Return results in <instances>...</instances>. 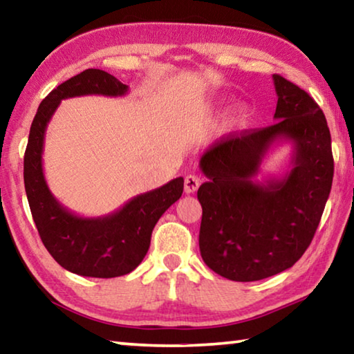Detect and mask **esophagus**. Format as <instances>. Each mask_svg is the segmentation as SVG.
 I'll return each mask as SVG.
<instances>
[{
  "mask_svg": "<svg viewBox=\"0 0 354 354\" xmlns=\"http://www.w3.org/2000/svg\"><path fill=\"white\" fill-rule=\"evenodd\" d=\"M200 183L201 179L196 176V175H187L184 179V190L185 194H194V192H196V189L200 187Z\"/></svg>",
  "mask_w": 354,
  "mask_h": 354,
  "instance_id": "esophagus-1",
  "label": "esophagus"
}]
</instances>
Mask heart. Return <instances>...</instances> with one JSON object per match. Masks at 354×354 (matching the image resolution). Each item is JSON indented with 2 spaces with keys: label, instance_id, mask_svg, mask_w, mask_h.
Instances as JSON below:
<instances>
[{
  "label": "heart",
  "instance_id": "1",
  "mask_svg": "<svg viewBox=\"0 0 354 354\" xmlns=\"http://www.w3.org/2000/svg\"><path fill=\"white\" fill-rule=\"evenodd\" d=\"M253 115V106L247 101H242V103H239L234 109L231 112V123L236 124V127H241V124H245L248 122V120Z\"/></svg>",
  "mask_w": 354,
  "mask_h": 354
}]
</instances>
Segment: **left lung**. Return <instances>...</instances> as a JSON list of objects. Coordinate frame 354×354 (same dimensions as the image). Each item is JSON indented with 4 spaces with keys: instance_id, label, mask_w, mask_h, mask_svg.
Here are the masks:
<instances>
[{
    "instance_id": "8db88e82",
    "label": "left lung",
    "mask_w": 354,
    "mask_h": 354,
    "mask_svg": "<svg viewBox=\"0 0 354 354\" xmlns=\"http://www.w3.org/2000/svg\"><path fill=\"white\" fill-rule=\"evenodd\" d=\"M274 122L215 143L203 154L200 251L231 281H259L290 268L313 242L331 192L334 160L325 113L303 88L273 75ZM290 141L292 169L279 180L254 178L274 142Z\"/></svg>"
}]
</instances>
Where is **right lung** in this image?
I'll list each match as a JSON object with an SVG mask.
<instances>
[{
	"instance_id": "right-lung-1",
	"label": "right lung",
	"mask_w": 354,
	"mask_h": 354,
	"mask_svg": "<svg viewBox=\"0 0 354 354\" xmlns=\"http://www.w3.org/2000/svg\"><path fill=\"white\" fill-rule=\"evenodd\" d=\"M127 84L98 68L70 77L41 101L29 131L25 151V189L41 242L65 270L92 278H115L133 272L143 261L158 220L183 195L179 176L162 187L131 198L104 217H80L59 203L44 175L45 131L59 103L82 95L123 97Z\"/></svg>"
}]
</instances>
